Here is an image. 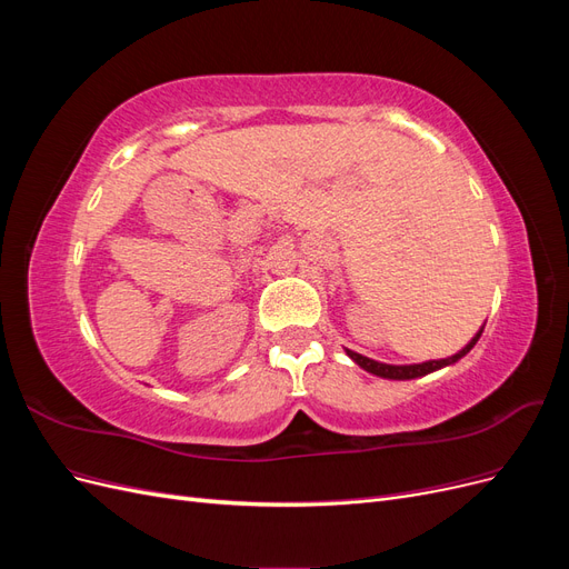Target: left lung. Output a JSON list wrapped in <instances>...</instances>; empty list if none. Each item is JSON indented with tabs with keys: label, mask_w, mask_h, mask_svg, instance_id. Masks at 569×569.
Segmentation results:
<instances>
[{
	"label": "left lung",
	"mask_w": 569,
	"mask_h": 569,
	"mask_svg": "<svg viewBox=\"0 0 569 569\" xmlns=\"http://www.w3.org/2000/svg\"><path fill=\"white\" fill-rule=\"evenodd\" d=\"M481 332H485V325L479 327V332H477L468 343H465V347H462L458 353H453V356H449V358L425 360V363H412V366H389V363H380V360H372V358H368V356H360V353H356V351H351V349H347V356L353 360L356 366H360V368L372 372V375H377V377H385V380H416V377H425V375H429V372H435V370H441V368H446V366L458 363V360H460L465 353H470V349L479 341Z\"/></svg>",
	"instance_id": "obj_1"
}]
</instances>
